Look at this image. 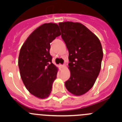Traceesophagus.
Returning a JSON list of instances; mask_svg holds the SVG:
<instances>
[{"label":"esophagus","instance_id":"esophagus-1","mask_svg":"<svg viewBox=\"0 0 122 122\" xmlns=\"http://www.w3.org/2000/svg\"><path fill=\"white\" fill-rule=\"evenodd\" d=\"M65 67H66V65H65V64H63V65H61V68H64Z\"/></svg>","mask_w":122,"mask_h":122}]
</instances>
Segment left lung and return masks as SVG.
Segmentation results:
<instances>
[{"label": "left lung", "instance_id": "obj_1", "mask_svg": "<svg viewBox=\"0 0 122 122\" xmlns=\"http://www.w3.org/2000/svg\"><path fill=\"white\" fill-rule=\"evenodd\" d=\"M59 26L69 52L70 77L65 85L72 94L83 95L92 88L99 74L103 56L102 44L81 23L64 22Z\"/></svg>", "mask_w": 122, "mask_h": 122}]
</instances>
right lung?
Segmentation results:
<instances>
[{
    "label": "right lung",
    "instance_id": "right-lung-1",
    "mask_svg": "<svg viewBox=\"0 0 122 122\" xmlns=\"http://www.w3.org/2000/svg\"><path fill=\"white\" fill-rule=\"evenodd\" d=\"M61 35L56 23H44L36 28L22 46L18 58L20 77L26 89L39 99L52 91L58 68L52 63L50 43Z\"/></svg>",
    "mask_w": 122,
    "mask_h": 122
}]
</instances>
